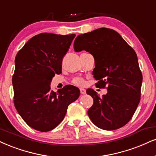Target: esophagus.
<instances>
[{
	"instance_id": "34e87169",
	"label": "esophagus",
	"mask_w": 156,
	"mask_h": 156,
	"mask_svg": "<svg viewBox=\"0 0 156 156\" xmlns=\"http://www.w3.org/2000/svg\"><path fill=\"white\" fill-rule=\"evenodd\" d=\"M80 94H86V89H80Z\"/></svg>"
}]
</instances>
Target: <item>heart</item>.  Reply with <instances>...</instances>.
Returning a JSON list of instances; mask_svg holds the SVG:
<instances>
[{"label": "heart", "mask_w": 156, "mask_h": 156, "mask_svg": "<svg viewBox=\"0 0 156 156\" xmlns=\"http://www.w3.org/2000/svg\"><path fill=\"white\" fill-rule=\"evenodd\" d=\"M73 83L75 84L76 86H83L84 83H85V80H84L82 78H75L73 80Z\"/></svg>", "instance_id": "b5f03b06"}]
</instances>
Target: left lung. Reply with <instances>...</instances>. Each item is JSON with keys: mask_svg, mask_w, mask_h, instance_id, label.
<instances>
[{"mask_svg": "<svg viewBox=\"0 0 156 156\" xmlns=\"http://www.w3.org/2000/svg\"><path fill=\"white\" fill-rule=\"evenodd\" d=\"M74 50L92 54L96 85L108 89L102 97L92 89L86 91L94 99L88 110L91 121L104 130L123 127L132 119L141 96L142 74L136 52L117 32L105 27L78 35Z\"/></svg>", "mask_w": 156, "mask_h": 156, "instance_id": "left-lung-1", "label": "left lung"}]
</instances>
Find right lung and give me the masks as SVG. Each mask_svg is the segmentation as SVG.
I'll use <instances>...</instances> for the list:
<instances>
[{"label": "right lung", "instance_id": "right-lung-1", "mask_svg": "<svg viewBox=\"0 0 156 156\" xmlns=\"http://www.w3.org/2000/svg\"><path fill=\"white\" fill-rule=\"evenodd\" d=\"M75 37L40 33L30 39L15 57L14 106L24 122L39 132L57 127L69 105L80 96V90L72 85L57 92L50 90L52 78L62 73V58Z\"/></svg>", "mask_w": 156, "mask_h": 156}]
</instances>
